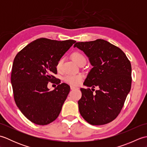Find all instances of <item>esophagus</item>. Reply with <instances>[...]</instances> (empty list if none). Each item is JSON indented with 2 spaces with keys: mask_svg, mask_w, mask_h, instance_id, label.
Instances as JSON below:
<instances>
[{
  "mask_svg": "<svg viewBox=\"0 0 147 147\" xmlns=\"http://www.w3.org/2000/svg\"><path fill=\"white\" fill-rule=\"evenodd\" d=\"M77 88H78L77 87H75L74 86H71V90H74V89H77Z\"/></svg>",
  "mask_w": 147,
  "mask_h": 147,
  "instance_id": "esophagus-1",
  "label": "esophagus"
}]
</instances>
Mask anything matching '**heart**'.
<instances>
[{"label": "heart", "instance_id": "1", "mask_svg": "<svg viewBox=\"0 0 147 147\" xmlns=\"http://www.w3.org/2000/svg\"><path fill=\"white\" fill-rule=\"evenodd\" d=\"M71 58L73 59V61L75 62L76 64H78L81 62H86V59L82 54L78 52H74L71 55ZM62 64V59H60L56 65V67L57 69H59L61 67V65ZM65 82L71 85L76 86L78 85L79 84L82 82V77L79 74H70V75H67L64 78Z\"/></svg>", "mask_w": 147, "mask_h": 147}]
</instances>
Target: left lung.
Returning a JSON list of instances; mask_svg holds the SVG:
<instances>
[{
  "instance_id": "8db88e82",
  "label": "left lung",
  "mask_w": 147,
  "mask_h": 147,
  "mask_svg": "<svg viewBox=\"0 0 147 147\" xmlns=\"http://www.w3.org/2000/svg\"><path fill=\"white\" fill-rule=\"evenodd\" d=\"M84 52L93 67L83 85L97 87L93 93L81 88L78 104L84 119L92 125H103L117 117L131 86V65L121 50L102 39L74 45Z\"/></svg>"
}]
</instances>
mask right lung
I'll return each instance as SVG.
<instances>
[{
    "instance_id": "1",
    "label": "right lung",
    "mask_w": 147,
    "mask_h": 147,
    "mask_svg": "<svg viewBox=\"0 0 147 147\" xmlns=\"http://www.w3.org/2000/svg\"><path fill=\"white\" fill-rule=\"evenodd\" d=\"M76 41L41 38L31 42L14 59L11 83L19 109L28 119L38 125L55 121L70 91V86L53 76L57 62ZM49 82L58 85L50 91Z\"/></svg>"
}]
</instances>
